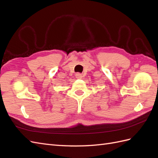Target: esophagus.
I'll use <instances>...</instances> for the list:
<instances>
[{
    "instance_id": "obj_1",
    "label": "esophagus",
    "mask_w": 158,
    "mask_h": 158,
    "mask_svg": "<svg viewBox=\"0 0 158 158\" xmlns=\"http://www.w3.org/2000/svg\"><path fill=\"white\" fill-rule=\"evenodd\" d=\"M75 76H76V78H77V79H81V78H82V75L81 74H80V73H76Z\"/></svg>"
}]
</instances>
